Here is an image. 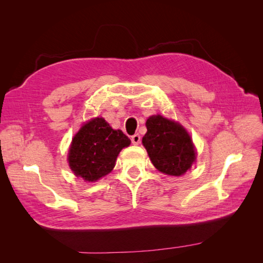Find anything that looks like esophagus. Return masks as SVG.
I'll return each mask as SVG.
<instances>
[{"mask_svg": "<svg viewBox=\"0 0 263 263\" xmlns=\"http://www.w3.org/2000/svg\"><path fill=\"white\" fill-rule=\"evenodd\" d=\"M130 139H132V142L134 145H138V144H140V140H141V138H140V135L139 134H135V135H133V136L130 137Z\"/></svg>", "mask_w": 263, "mask_h": 263, "instance_id": "1", "label": "esophagus"}]
</instances>
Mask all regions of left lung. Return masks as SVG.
Returning <instances> with one entry per match:
<instances>
[{
	"label": "left lung",
	"mask_w": 263,
	"mask_h": 263,
	"mask_svg": "<svg viewBox=\"0 0 263 263\" xmlns=\"http://www.w3.org/2000/svg\"><path fill=\"white\" fill-rule=\"evenodd\" d=\"M146 126L142 145L153 164L169 176L184 174L195 161V150L190 135L180 124L160 115L149 117Z\"/></svg>",
	"instance_id": "left-lung-1"
}]
</instances>
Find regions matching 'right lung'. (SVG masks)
<instances>
[{
	"label": "right lung",
	"instance_id": "1",
	"mask_svg": "<svg viewBox=\"0 0 263 263\" xmlns=\"http://www.w3.org/2000/svg\"><path fill=\"white\" fill-rule=\"evenodd\" d=\"M130 139L122 130H114L104 118L86 123L72 139L69 165L77 177L94 182L113 170L116 158Z\"/></svg>",
	"mask_w": 263,
	"mask_h": 263
}]
</instances>
